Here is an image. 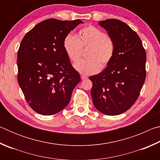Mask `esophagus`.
<instances>
[{
	"instance_id": "obj_1",
	"label": "esophagus",
	"mask_w": 160,
	"mask_h": 160,
	"mask_svg": "<svg viewBox=\"0 0 160 160\" xmlns=\"http://www.w3.org/2000/svg\"><path fill=\"white\" fill-rule=\"evenodd\" d=\"M80 77H81V80H85V79H88V77L85 76V75H81Z\"/></svg>"
}]
</instances>
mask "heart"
Here are the masks:
<instances>
[{"mask_svg": "<svg viewBox=\"0 0 160 160\" xmlns=\"http://www.w3.org/2000/svg\"><path fill=\"white\" fill-rule=\"evenodd\" d=\"M63 48L68 57L72 62L80 59L82 49L88 48L87 60L75 63V70L82 75H92L107 67L112 61L115 53L113 39L92 25L86 26L78 32V38L68 34L63 40Z\"/></svg>", "mask_w": 160, "mask_h": 160, "instance_id": "heart-1", "label": "heart"}]
</instances>
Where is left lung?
Masks as SVG:
<instances>
[{
  "label": "left lung",
  "instance_id": "left-lung-1",
  "mask_svg": "<svg viewBox=\"0 0 160 160\" xmlns=\"http://www.w3.org/2000/svg\"><path fill=\"white\" fill-rule=\"evenodd\" d=\"M115 43L112 61L100 73L90 77L96 109L106 115L121 114L138 98L146 78V53L136 32L116 19L100 21Z\"/></svg>",
  "mask_w": 160,
  "mask_h": 160
}]
</instances>
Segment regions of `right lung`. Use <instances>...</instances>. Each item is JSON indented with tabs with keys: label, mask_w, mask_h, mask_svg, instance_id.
I'll list each match as a JSON object with an SVG mask.
<instances>
[{
	"label": "right lung",
	"mask_w": 160,
	"mask_h": 160,
	"mask_svg": "<svg viewBox=\"0 0 160 160\" xmlns=\"http://www.w3.org/2000/svg\"><path fill=\"white\" fill-rule=\"evenodd\" d=\"M80 20L42 21L27 33L18 51V81L34 112L53 115L70 102L80 81L63 48V40Z\"/></svg>",
	"instance_id": "right-lung-1"
}]
</instances>
